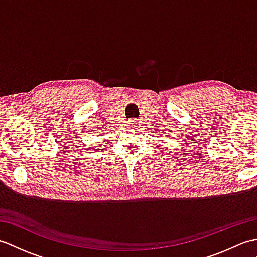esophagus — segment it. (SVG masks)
Instances as JSON below:
<instances>
[{
  "mask_svg": "<svg viewBox=\"0 0 257 257\" xmlns=\"http://www.w3.org/2000/svg\"><path fill=\"white\" fill-rule=\"evenodd\" d=\"M129 123H128V125H129V127H136V125H137V124H136V120L135 119H132V120H129V121H128Z\"/></svg>",
  "mask_w": 257,
  "mask_h": 257,
  "instance_id": "esophagus-1",
  "label": "esophagus"
}]
</instances>
